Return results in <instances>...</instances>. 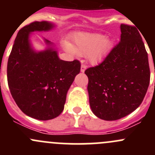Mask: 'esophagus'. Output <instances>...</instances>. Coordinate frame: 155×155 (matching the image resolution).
Here are the masks:
<instances>
[{"label": "esophagus", "mask_w": 155, "mask_h": 155, "mask_svg": "<svg viewBox=\"0 0 155 155\" xmlns=\"http://www.w3.org/2000/svg\"><path fill=\"white\" fill-rule=\"evenodd\" d=\"M86 68H87L86 64H82L81 65V72H82V73H84V72H85V70H86Z\"/></svg>", "instance_id": "1"}]
</instances>
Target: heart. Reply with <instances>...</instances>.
I'll list each match as a JSON object with an SVG mask.
<instances>
[{"label":"heart","mask_w":155,"mask_h":155,"mask_svg":"<svg viewBox=\"0 0 155 155\" xmlns=\"http://www.w3.org/2000/svg\"><path fill=\"white\" fill-rule=\"evenodd\" d=\"M100 34H80L75 37L72 46L67 44V50L73 54L87 55L92 64H97L110 47V42Z\"/></svg>","instance_id":"obj_1"}]
</instances>
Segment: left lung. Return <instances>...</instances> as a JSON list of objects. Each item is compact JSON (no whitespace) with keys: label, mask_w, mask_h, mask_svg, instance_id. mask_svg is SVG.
Wrapping results in <instances>:
<instances>
[{"label":"left lung","mask_w":155,"mask_h":155,"mask_svg":"<svg viewBox=\"0 0 155 155\" xmlns=\"http://www.w3.org/2000/svg\"><path fill=\"white\" fill-rule=\"evenodd\" d=\"M121 40L98 65L87 68L91 108L106 121L125 117L140 107L150 82L148 53L138 29L121 25Z\"/></svg>","instance_id":"1"}]
</instances>
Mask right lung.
Returning <instances> with one entry per match:
<instances>
[{
    "label": "right lung",
    "mask_w": 155,
    "mask_h": 155,
    "mask_svg": "<svg viewBox=\"0 0 155 155\" xmlns=\"http://www.w3.org/2000/svg\"><path fill=\"white\" fill-rule=\"evenodd\" d=\"M52 28L50 22L35 21L20 29L7 63V82L15 104L25 114L42 121L61 113L68 89L81 68L79 61L61 60L52 48L40 52L32 49L30 33Z\"/></svg>",
    "instance_id": "add662e5"
}]
</instances>
